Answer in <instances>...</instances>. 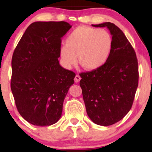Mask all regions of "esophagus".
Masks as SVG:
<instances>
[{"label": "esophagus", "mask_w": 152, "mask_h": 152, "mask_svg": "<svg viewBox=\"0 0 152 152\" xmlns=\"http://www.w3.org/2000/svg\"><path fill=\"white\" fill-rule=\"evenodd\" d=\"M80 80H81V77L79 75H77L75 76V79H74L75 82L76 83H77V82H80Z\"/></svg>", "instance_id": "obj_1"}]
</instances>
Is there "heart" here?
<instances>
[{
	"label": "heart",
	"mask_w": 152,
	"mask_h": 152,
	"mask_svg": "<svg viewBox=\"0 0 152 152\" xmlns=\"http://www.w3.org/2000/svg\"><path fill=\"white\" fill-rule=\"evenodd\" d=\"M113 46L110 33L104 29L80 26L66 39V45L59 48L61 61L70 68L77 63L87 70L101 68L109 59Z\"/></svg>",
	"instance_id": "obj_1"
}]
</instances>
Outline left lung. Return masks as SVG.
<instances>
[{"label":"left lung","instance_id":"1","mask_svg":"<svg viewBox=\"0 0 152 152\" xmlns=\"http://www.w3.org/2000/svg\"><path fill=\"white\" fill-rule=\"evenodd\" d=\"M110 31L113 46L109 59L98 69L80 74L87 115L95 124L109 126L130 111L138 84V60L123 32L110 22L92 25Z\"/></svg>","mask_w":152,"mask_h":152}]
</instances>
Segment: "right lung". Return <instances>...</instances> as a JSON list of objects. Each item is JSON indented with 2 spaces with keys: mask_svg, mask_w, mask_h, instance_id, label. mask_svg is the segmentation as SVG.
Wrapping results in <instances>:
<instances>
[{
  "mask_svg": "<svg viewBox=\"0 0 152 152\" xmlns=\"http://www.w3.org/2000/svg\"><path fill=\"white\" fill-rule=\"evenodd\" d=\"M71 27L65 21L32 23L14 50L12 92L20 115L33 125H52L61 117L75 74L58 58L61 39Z\"/></svg>",
  "mask_w": 152,
  "mask_h": 152,
  "instance_id": "add662e5",
  "label": "right lung"
}]
</instances>
